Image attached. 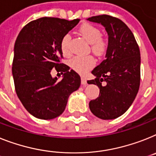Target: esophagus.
Wrapping results in <instances>:
<instances>
[{
    "mask_svg": "<svg viewBox=\"0 0 156 156\" xmlns=\"http://www.w3.org/2000/svg\"><path fill=\"white\" fill-rule=\"evenodd\" d=\"M81 81H82V85H83V86H86V83H87V82H86V78H84V77H82V78H81Z\"/></svg>",
    "mask_w": 156,
    "mask_h": 156,
    "instance_id": "34e87169",
    "label": "esophagus"
}]
</instances>
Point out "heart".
I'll return each mask as SVG.
<instances>
[{
  "label": "heart",
  "mask_w": 156,
  "mask_h": 156,
  "mask_svg": "<svg viewBox=\"0 0 156 156\" xmlns=\"http://www.w3.org/2000/svg\"><path fill=\"white\" fill-rule=\"evenodd\" d=\"M79 33L86 39L88 43L91 44V49L96 55H101L105 52L107 47L106 41L101 38L100 29L95 26L86 23L79 29ZM71 39L70 34H66L62 38L61 42V48L64 55H69L70 54V41ZM95 64V60L91 56H74L70 60V66L74 70L80 74H85L90 70Z\"/></svg>",
  "instance_id": "1"
}]
</instances>
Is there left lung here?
<instances>
[{
    "label": "left lung",
    "instance_id": "1",
    "mask_svg": "<svg viewBox=\"0 0 156 156\" xmlns=\"http://www.w3.org/2000/svg\"><path fill=\"white\" fill-rule=\"evenodd\" d=\"M87 20L104 26L108 36L105 59L91 72L96 78L87 82L100 89L99 97L90 101L89 106L98 118L112 120L129 109L138 93L140 48L132 31L118 18L101 15Z\"/></svg>",
    "mask_w": 156,
    "mask_h": 156
}]
</instances>
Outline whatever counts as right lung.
<instances>
[{"label": "right lung", "instance_id": "right-lung-1", "mask_svg": "<svg viewBox=\"0 0 156 156\" xmlns=\"http://www.w3.org/2000/svg\"><path fill=\"white\" fill-rule=\"evenodd\" d=\"M80 20L42 17L26 24L14 45L12 76L20 101L30 114L51 120L62 114L68 98L79 88L81 78L63 63L61 42ZM64 74L58 81L50 72Z\"/></svg>", "mask_w": 156, "mask_h": 156}]
</instances>
